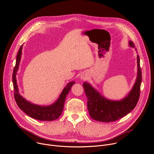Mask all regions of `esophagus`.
<instances>
[{"label":"esophagus","instance_id":"obj_1","mask_svg":"<svg viewBox=\"0 0 154 154\" xmlns=\"http://www.w3.org/2000/svg\"><path fill=\"white\" fill-rule=\"evenodd\" d=\"M80 78H81V79H82V80H85V79H86V75L82 74L81 76H80Z\"/></svg>","mask_w":154,"mask_h":154}]
</instances>
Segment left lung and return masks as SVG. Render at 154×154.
Instances as JSON below:
<instances>
[{
	"label": "left lung",
	"mask_w": 154,
	"mask_h": 154,
	"mask_svg": "<svg viewBox=\"0 0 154 154\" xmlns=\"http://www.w3.org/2000/svg\"><path fill=\"white\" fill-rule=\"evenodd\" d=\"M129 46L135 48L132 41ZM138 74L136 82L128 95L121 100H112L102 96L89 83H83V86L87 97V106L92 119L97 121L109 122L115 121L129 113L136 106L140 97L142 80L140 57L137 55Z\"/></svg>",
	"instance_id": "8db88e82"
}]
</instances>
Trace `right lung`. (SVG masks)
<instances>
[{
	"label": "right lung",
	"mask_w": 154,
	"mask_h": 154,
	"mask_svg": "<svg viewBox=\"0 0 154 154\" xmlns=\"http://www.w3.org/2000/svg\"><path fill=\"white\" fill-rule=\"evenodd\" d=\"M23 46V45L20 47V49L18 51L16 57V65L13 69L12 76L14 88V97L16 102L21 110H23L28 116L33 119L45 121H51L55 120L61 116L64 108L66 97L69 92L71 91V87L75 83V82H71L68 83V85L64 87V88L63 89L57 100H56V102L51 105L40 106L27 101L24 97H22V96H20L19 93L16 79V75L18 70L21 58Z\"/></svg>",
	"instance_id": "add662e5"
}]
</instances>
